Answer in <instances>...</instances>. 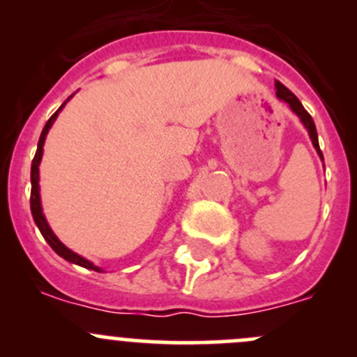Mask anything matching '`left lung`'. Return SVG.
I'll list each match as a JSON object with an SVG mask.
<instances>
[{"label": "left lung", "mask_w": 357, "mask_h": 357, "mask_svg": "<svg viewBox=\"0 0 357 357\" xmlns=\"http://www.w3.org/2000/svg\"><path fill=\"white\" fill-rule=\"evenodd\" d=\"M276 96H278V98L282 100V102L289 103V107L291 109V112H294V114L297 115L298 119H301V122H302V124H304V128L307 129L309 138H311V142H312V145H314L316 152H318V155L321 157V160H323V153H321V150H319L318 132H316L314 121H312L311 115L307 114V110H305L304 107H302V103L298 102L297 96H295L289 88H285V86H283L280 81H276Z\"/></svg>", "instance_id": "left-lung-1"}]
</instances>
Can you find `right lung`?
<instances>
[{
    "instance_id": "right-lung-1",
    "label": "right lung",
    "mask_w": 357,
    "mask_h": 357,
    "mask_svg": "<svg viewBox=\"0 0 357 357\" xmlns=\"http://www.w3.org/2000/svg\"><path fill=\"white\" fill-rule=\"evenodd\" d=\"M67 102H63L62 107H60V109L48 119V122H46L45 128H43L41 136H39L38 150H36V155H34V158H32V165H31V212H32V218H34L36 226H38L39 231H41V235L45 236V240L48 242V245L52 247L53 250L60 255V257H63L68 262H74V264H77V266H82V268H86V269H93V271L102 273V268H98V266L93 264L91 261L81 257V255L75 254V252H72L70 248H67L66 245H63V243L56 238L55 233L52 231V228H50L45 214H43L41 197H39V164H41V158H43V146H45V139H46V135H48L50 128H52V124L55 122V119L59 117V112L66 107Z\"/></svg>"
}]
</instances>
